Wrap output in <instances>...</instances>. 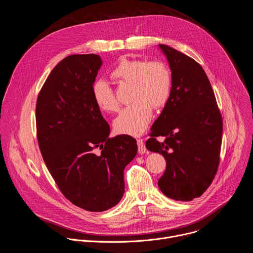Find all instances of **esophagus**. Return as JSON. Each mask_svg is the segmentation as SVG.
<instances>
[{
    "mask_svg": "<svg viewBox=\"0 0 253 253\" xmlns=\"http://www.w3.org/2000/svg\"><path fill=\"white\" fill-rule=\"evenodd\" d=\"M137 145H138V152L140 154L146 153V147L144 145V141L142 139H137Z\"/></svg>",
    "mask_w": 253,
    "mask_h": 253,
    "instance_id": "1",
    "label": "esophagus"
}]
</instances>
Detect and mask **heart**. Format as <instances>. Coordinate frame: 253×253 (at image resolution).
I'll return each mask as SVG.
<instances>
[{"label":"heart","mask_w":253,"mask_h":253,"mask_svg":"<svg viewBox=\"0 0 253 253\" xmlns=\"http://www.w3.org/2000/svg\"><path fill=\"white\" fill-rule=\"evenodd\" d=\"M112 76L132 83V104L123 108L114 120L120 134L139 136L146 130L153 115V107H163L170 96L172 77L168 67L158 61L122 58L112 70ZM95 103L104 111H115L118 101L106 81L97 80L92 86Z\"/></svg>","instance_id":"b5f03b06"}]
</instances>
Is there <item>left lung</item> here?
I'll return each instance as SVG.
<instances>
[{
    "label": "left lung",
    "instance_id": "left-lung-1",
    "mask_svg": "<svg viewBox=\"0 0 253 253\" xmlns=\"http://www.w3.org/2000/svg\"><path fill=\"white\" fill-rule=\"evenodd\" d=\"M172 77L171 93L151 127L146 148L162 154L166 170L160 190L178 201H191L206 191L217 172L222 139V118L211 84L192 58L159 45ZM166 139L159 142L156 136Z\"/></svg>",
    "mask_w": 253,
    "mask_h": 253
}]
</instances>
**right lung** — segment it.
<instances>
[{
    "label": "right lung",
    "instance_id": "right-lung-1",
    "mask_svg": "<svg viewBox=\"0 0 253 253\" xmlns=\"http://www.w3.org/2000/svg\"><path fill=\"white\" fill-rule=\"evenodd\" d=\"M101 66L95 54L66 57L52 70L36 105L37 138L49 172L68 200L92 212L119 203L124 169L138 150L129 135L109 138L110 126L92 94Z\"/></svg>",
    "mask_w": 253,
    "mask_h": 253
}]
</instances>
